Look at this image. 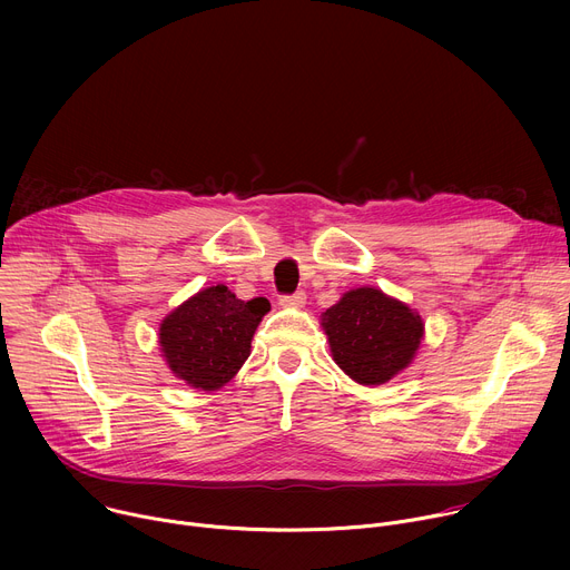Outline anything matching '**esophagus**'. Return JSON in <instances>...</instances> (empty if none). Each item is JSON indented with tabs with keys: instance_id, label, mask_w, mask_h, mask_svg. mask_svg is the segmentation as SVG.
<instances>
[{
	"instance_id": "1",
	"label": "esophagus",
	"mask_w": 570,
	"mask_h": 570,
	"mask_svg": "<svg viewBox=\"0 0 570 570\" xmlns=\"http://www.w3.org/2000/svg\"><path fill=\"white\" fill-rule=\"evenodd\" d=\"M279 304H282L284 308H302V306L306 304V295H304L302 291H297L295 295H284V297H279Z\"/></svg>"
}]
</instances>
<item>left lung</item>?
<instances>
[{"label": "left lung", "instance_id": "left-lung-1", "mask_svg": "<svg viewBox=\"0 0 570 570\" xmlns=\"http://www.w3.org/2000/svg\"><path fill=\"white\" fill-rule=\"evenodd\" d=\"M332 358L361 385H383L409 367L424 341V320L381 288L361 286L320 315Z\"/></svg>", "mask_w": 570, "mask_h": 570}]
</instances>
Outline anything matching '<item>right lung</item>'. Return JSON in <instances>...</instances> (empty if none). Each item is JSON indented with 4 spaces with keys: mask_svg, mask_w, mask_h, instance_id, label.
Returning <instances> with one entry per match:
<instances>
[{
    "mask_svg": "<svg viewBox=\"0 0 570 570\" xmlns=\"http://www.w3.org/2000/svg\"><path fill=\"white\" fill-rule=\"evenodd\" d=\"M268 311L266 297L246 302L225 284L207 286L159 322L161 358L176 379L214 392L248 361L253 336Z\"/></svg>",
    "mask_w": 570,
    "mask_h": 570,
    "instance_id": "right-lung-1",
    "label": "right lung"
}]
</instances>
